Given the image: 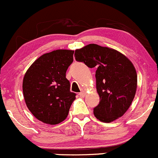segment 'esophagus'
Wrapping results in <instances>:
<instances>
[{
  "mask_svg": "<svg viewBox=\"0 0 158 158\" xmlns=\"http://www.w3.org/2000/svg\"><path fill=\"white\" fill-rule=\"evenodd\" d=\"M85 94H86V93L84 92V91H82V92L79 93V96L81 97H85Z\"/></svg>",
  "mask_w": 158,
  "mask_h": 158,
  "instance_id": "esophagus-1",
  "label": "esophagus"
}]
</instances>
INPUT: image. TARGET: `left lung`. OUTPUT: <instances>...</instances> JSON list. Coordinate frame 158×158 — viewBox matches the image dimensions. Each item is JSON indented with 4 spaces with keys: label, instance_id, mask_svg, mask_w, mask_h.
Listing matches in <instances>:
<instances>
[{
    "label": "left lung",
    "instance_id": "1",
    "mask_svg": "<svg viewBox=\"0 0 158 158\" xmlns=\"http://www.w3.org/2000/svg\"><path fill=\"white\" fill-rule=\"evenodd\" d=\"M74 57L87 67L97 68L96 85L100 100L94 109L96 118L109 123L123 116L137 89V73L131 61L119 52L97 44L75 50Z\"/></svg>",
    "mask_w": 158,
    "mask_h": 158
}]
</instances>
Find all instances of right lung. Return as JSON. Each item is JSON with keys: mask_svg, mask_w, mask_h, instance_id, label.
Wrapping results in <instances>:
<instances>
[{"mask_svg": "<svg viewBox=\"0 0 158 158\" xmlns=\"http://www.w3.org/2000/svg\"><path fill=\"white\" fill-rule=\"evenodd\" d=\"M74 51L58 49L45 53L29 68L23 93L29 110L40 121L56 125L67 118L76 94L70 91L66 71Z\"/></svg>", "mask_w": 158, "mask_h": 158, "instance_id": "obj_1", "label": "right lung"}]
</instances>
